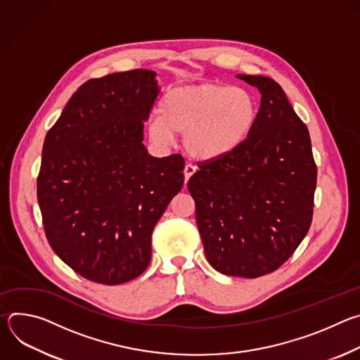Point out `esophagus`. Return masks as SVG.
<instances>
[{"instance_id":"34e87169","label":"esophagus","mask_w":360,"mask_h":360,"mask_svg":"<svg viewBox=\"0 0 360 360\" xmlns=\"http://www.w3.org/2000/svg\"><path fill=\"white\" fill-rule=\"evenodd\" d=\"M196 172V168L193 167V165H191V164H188V165H185V169H184V175H185V182H188L189 181V178L193 175Z\"/></svg>"}]
</instances>
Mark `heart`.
<instances>
[{"label":"heart","instance_id":"b5f03b06","mask_svg":"<svg viewBox=\"0 0 360 360\" xmlns=\"http://www.w3.org/2000/svg\"><path fill=\"white\" fill-rule=\"evenodd\" d=\"M160 114L148 118L150 141L168 146L175 132L184 134L189 155L211 162L246 143L258 124L259 104L246 88L205 82L168 91L160 102Z\"/></svg>","mask_w":360,"mask_h":360}]
</instances>
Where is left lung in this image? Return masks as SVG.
<instances>
[{
    "mask_svg": "<svg viewBox=\"0 0 360 360\" xmlns=\"http://www.w3.org/2000/svg\"><path fill=\"white\" fill-rule=\"evenodd\" d=\"M236 77L261 92L258 124L232 155L200 165L188 189L212 268L258 278L285 264L309 231L318 171L309 131L282 86Z\"/></svg>",
    "mask_w": 360,
    "mask_h": 360,
    "instance_id": "8db88e82",
    "label": "left lung"
}]
</instances>
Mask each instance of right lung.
<instances>
[{
  "mask_svg": "<svg viewBox=\"0 0 360 360\" xmlns=\"http://www.w3.org/2000/svg\"><path fill=\"white\" fill-rule=\"evenodd\" d=\"M155 77L134 70L84 82L44 141L37 196L46 239L96 283L148 268L152 231L184 185V158H155L142 143Z\"/></svg>",
  "mask_w": 360,
  "mask_h": 360,
  "instance_id": "right-lung-1",
  "label": "right lung"
}]
</instances>
